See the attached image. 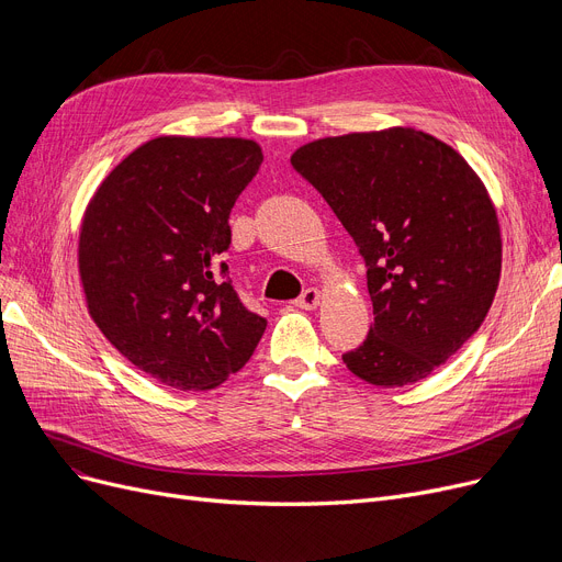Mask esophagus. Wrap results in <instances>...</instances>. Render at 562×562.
<instances>
[{"label": "esophagus", "mask_w": 562, "mask_h": 562, "mask_svg": "<svg viewBox=\"0 0 562 562\" xmlns=\"http://www.w3.org/2000/svg\"><path fill=\"white\" fill-rule=\"evenodd\" d=\"M318 301H321V293H318V289H305L301 296L296 299V307H301V310H314L316 305H318Z\"/></svg>", "instance_id": "obj_1"}]
</instances>
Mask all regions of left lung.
<instances>
[{
	"instance_id": "left-lung-1",
	"label": "left lung",
	"mask_w": 562,
	"mask_h": 562,
	"mask_svg": "<svg viewBox=\"0 0 562 562\" xmlns=\"http://www.w3.org/2000/svg\"><path fill=\"white\" fill-rule=\"evenodd\" d=\"M291 166L367 266L373 326L344 364L378 387L419 382L481 328L498 286L501 232L479 175L409 127L321 138Z\"/></svg>"
}]
</instances>
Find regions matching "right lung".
<instances>
[{"label": "right lung", "mask_w": 562, "mask_h": 562, "mask_svg": "<svg viewBox=\"0 0 562 562\" xmlns=\"http://www.w3.org/2000/svg\"><path fill=\"white\" fill-rule=\"evenodd\" d=\"M261 161L246 138L159 136L117 164L88 204L79 234L88 312L121 356L168 387L221 385L266 330L221 261L232 206Z\"/></svg>", "instance_id": "1"}]
</instances>
